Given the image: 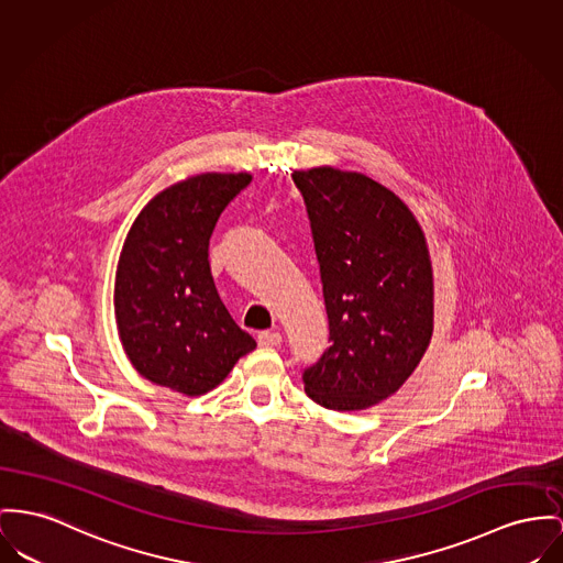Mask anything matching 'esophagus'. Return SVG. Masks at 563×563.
Here are the masks:
<instances>
[{
  "instance_id": "esophagus-1",
  "label": "esophagus",
  "mask_w": 563,
  "mask_h": 563,
  "mask_svg": "<svg viewBox=\"0 0 563 563\" xmlns=\"http://www.w3.org/2000/svg\"><path fill=\"white\" fill-rule=\"evenodd\" d=\"M258 343L264 345V347H277L282 343V333H277V331H263L258 335Z\"/></svg>"
}]
</instances>
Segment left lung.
<instances>
[{
    "label": "left lung",
    "instance_id": "1",
    "mask_svg": "<svg viewBox=\"0 0 563 563\" xmlns=\"http://www.w3.org/2000/svg\"><path fill=\"white\" fill-rule=\"evenodd\" d=\"M329 316V350L305 393L335 412L367 410L413 374L433 335V268L410 207L363 173L295 170Z\"/></svg>",
    "mask_w": 563,
    "mask_h": 563
}]
</instances>
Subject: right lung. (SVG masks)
<instances>
[{
    "label": "right lung",
    "mask_w": 563,
    "mask_h": 563,
    "mask_svg": "<svg viewBox=\"0 0 563 563\" xmlns=\"http://www.w3.org/2000/svg\"><path fill=\"white\" fill-rule=\"evenodd\" d=\"M250 173H200L155 194L130 228L114 275V320L132 367L200 397L256 347L218 295L209 239Z\"/></svg>",
    "instance_id": "obj_1"
}]
</instances>
